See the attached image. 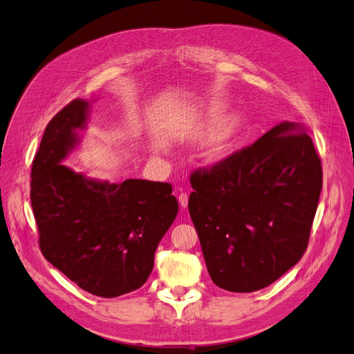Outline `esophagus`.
<instances>
[{
	"mask_svg": "<svg viewBox=\"0 0 354 354\" xmlns=\"http://www.w3.org/2000/svg\"><path fill=\"white\" fill-rule=\"evenodd\" d=\"M178 202L181 208H187V203H189V195L187 194H180L178 195Z\"/></svg>",
	"mask_w": 354,
	"mask_h": 354,
	"instance_id": "1",
	"label": "esophagus"
}]
</instances>
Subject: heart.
<instances>
[{
	"label": "heart",
	"mask_w": 354,
	"mask_h": 354,
	"mask_svg": "<svg viewBox=\"0 0 354 354\" xmlns=\"http://www.w3.org/2000/svg\"><path fill=\"white\" fill-rule=\"evenodd\" d=\"M214 111V108H211ZM234 137V127L229 121H223L211 130L207 137L203 138L201 151L202 156L208 160H218L223 156H226L233 145Z\"/></svg>",
	"instance_id": "obj_1"
}]
</instances>
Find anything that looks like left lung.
<instances>
[{
	"instance_id": "left-lung-1",
	"label": "left lung",
	"mask_w": 354,
	"mask_h": 354,
	"mask_svg": "<svg viewBox=\"0 0 354 354\" xmlns=\"http://www.w3.org/2000/svg\"><path fill=\"white\" fill-rule=\"evenodd\" d=\"M190 183V218L217 286L259 291L301 260L322 190V165L303 124H277L195 171Z\"/></svg>"
}]
</instances>
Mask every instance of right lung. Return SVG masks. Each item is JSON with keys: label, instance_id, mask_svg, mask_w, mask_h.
Segmentation results:
<instances>
[{"label": "right lung", "instance_id": "right-lung-1", "mask_svg": "<svg viewBox=\"0 0 354 354\" xmlns=\"http://www.w3.org/2000/svg\"><path fill=\"white\" fill-rule=\"evenodd\" d=\"M90 102L77 99L48 122L30 173L39 248L84 291L113 298L152 273L155 251L178 212L168 183H111L62 164L81 145Z\"/></svg>", "mask_w": 354, "mask_h": 354}]
</instances>
